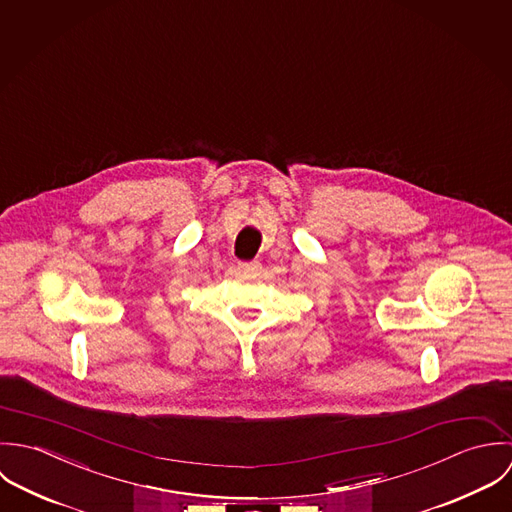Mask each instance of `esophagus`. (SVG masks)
<instances>
[{
	"label": "esophagus",
	"instance_id": "34e87169",
	"mask_svg": "<svg viewBox=\"0 0 512 512\" xmlns=\"http://www.w3.org/2000/svg\"><path fill=\"white\" fill-rule=\"evenodd\" d=\"M257 263H239V271L241 273H255L257 271Z\"/></svg>",
	"mask_w": 512,
	"mask_h": 512
}]
</instances>
